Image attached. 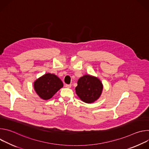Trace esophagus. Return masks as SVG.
I'll return each instance as SVG.
<instances>
[{
  "mask_svg": "<svg viewBox=\"0 0 149 149\" xmlns=\"http://www.w3.org/2000/svg\"><path fill=\"white\" fill-rule=\"evenodd\" d=\"M65 87L67 88H71V84H66Z\"/></svg>",
  "mask_w": 149,
  "mask_h": 149,
  "instance_id": "1",
  "label": "esophagus"
}]
</instances>
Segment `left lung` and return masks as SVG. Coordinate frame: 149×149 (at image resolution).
I'll use <instances>...</instances> for the list:
<instances>
[{
    "instance_id": "8db88e82",
    "label": "left lung",
    "mask_w": 149,
    "mask_h": 149,
    "mask_svg": "<svg viewBox=\"0 0 149 149\" xmlns=\"http://www.w3.org/2000/svg\"><path fill=\"white\" fill-rule=\"evenodd\" d=\"M102 88V84L99 79L91 75H86L78 79L75 91L82 101L91 103L100 97Z\"/></svg>"
}]
</instances>
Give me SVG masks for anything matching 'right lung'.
Returning <instances> with one entry per match:
<instances>
[{
	"label": "right lung",
	"mask_w": 149,
	"mask_h": 149,
	"mask_svg": "<svg viewBox=\"0 0 149 149\" xmlns=\"http://www.w3.org/2000/svg\"><path fill=\"white\" fill-rule=\"evenodd\" d=\"M62 81L55 75L48 73L36 79L34 82V89L42 99L49 100L62 87Z\"/></svg>",
	"instance_id": "obj_1"
}]
</instances>
